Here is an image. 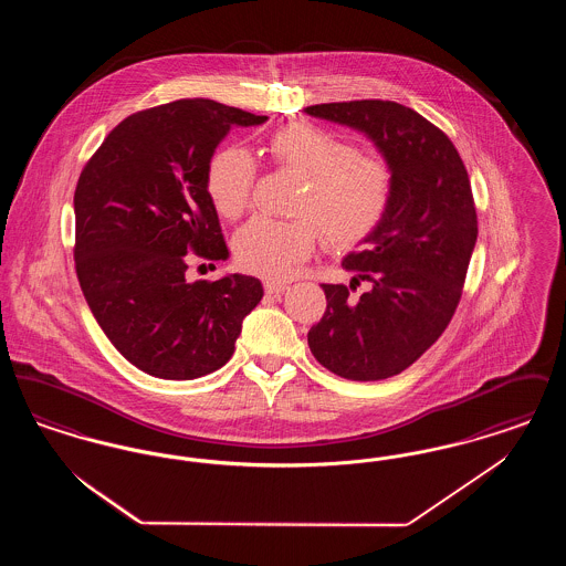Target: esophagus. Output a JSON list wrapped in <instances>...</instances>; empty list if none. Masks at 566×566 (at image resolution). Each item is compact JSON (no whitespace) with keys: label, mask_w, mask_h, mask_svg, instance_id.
<instances>
[{"label":"esophagus","mask_w":566,"mask_h":566,"mask_svg":"<svg viewBox=\"0 0 566 566\" xmlns=\"http://www.w3.org/2000/svg\"><path fill=\"white\" fill-rule=\"evenodd\" d=\"M263 289H265L268 295H280V293H284L289 286H286L284 282H265Z\"/></svg>","instance_id":"esophagus-1"}]
</instances>
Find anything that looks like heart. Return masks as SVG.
<instances>
[{
	"mask_svg": "<svg viewBox=\"0 0 566 566\" xmlns=\"http://www.w3.org/2000/svg\"><path fill=\"white\" fill-rule=\"evenodd\" d=\"M271 161L305 178L296 197L295 220L256 216L235 235L233 250L243 270L271 280L291 275L318 242L348 250L369 238L392 201L388 163L358 153L314 123H293L271 135ZM256 163L240 146L218 150L208 165L206 189L216 212L240 218L252 201ZM317 223L314 226L313 222Z\"/></svg>",
	"mask_w": 566,
	"mask_h": 566,
	"instance_id": "1",
	"label": "heart"
}]
</instances>
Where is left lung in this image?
I'll list each match as a JSON object with an SVG mask.
<instances>
[{
    "label": "left lung",
    "mask_w": 566,
    "mask_h": 566,
    "mask_svg": "<svg viewBox=\"0 0 566 566\" xmlns=\"http://www.w3.org/2000/svg\"><path fill=\"white\" fill-rule=\"evenodd\" d=\"M310 116L367 135L392 171V201L344 268L370 282L358 302L348 286L323 284L326 312L307 333L310 350L335 376L376 381L413 365L457 312L478 242L464 163L450 137L416 109L360 99L318 104Z\"/></svg>",
    "instance_id": "8db88e82"
}]
</instances>
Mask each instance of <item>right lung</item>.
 <instances>
[{
  "label": "right lung",
  "instance_id": "1",
  "mask_svg": "<svg viewBox=\"0 0 566 566\" xmlns=\"http://www.w3.org/2000/svg\"><path fill=\"white\" fill-rule=\"evenodd\" d=\"M256 116L212 99H178L118 123L74 192L76 273L114 348L148 376L195 379L235 350L263 298L256 277L187 280V254L229 256L206 189L216 146Z\"/></svg>",
  "mask_w": 566,
  "mask_h": 566
}]
</instances>
